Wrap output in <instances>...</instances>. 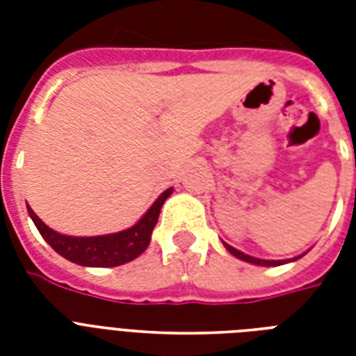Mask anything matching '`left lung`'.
<instances>
[{"instance_id":"obj_1","label":"left lung","mask_w":356,"mask_h":356,"mask_svg":"<svg viewBox=\"0 0 356 356\" xmlns=\"http://www.w3.org/2000/svg\"><path fill=\"white\" fill-rule=\"evenodd\" d=\"M223 245H225V249H227L229 253L234 254L236 259L243 260V262H249V264H254V266H282L286 264V262H292V260H298L301 259L303 254H298V257H293V259H288V260H264V259H257V257H251V254H245L242 253V251H238V249H234L233 245H229V243L223 242Z\"/></svg>"}]
</instances>
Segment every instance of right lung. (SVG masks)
I'll list each match as a JSON object with an SVG mask.
<instances>
[{"mask_svg":"<svg viewBox=\"0 0 356 356\" xmlns=\"http://www.w3.org/2000/svg\"><path fill=\"white\" fill-rule=\"evenodd\" d=\"M172 192L173 188L164 190L133 227L123 229L118 233L99 234V236H68V234H60L57 231H53L51 227H47L46 223L33 212L29 205H27V212H29L31 220L35 222L42 238L60 257L79 266L113 268V266H122L125 262H131L147 249L151 242V233H153V229L159 222L162 205L172 195Z\"/></svg>","mask_w":356,"mask_h":356,"instance_id":"1","label":"right lung"}]
</instances>
